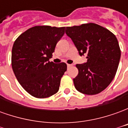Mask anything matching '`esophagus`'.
Masks as SVG:
<instances>
[{"mask_svg":"<svg viewBox=\"0 0 128 128\" xmlns=\"http://www.w3.org/2000/svg\"><path fill=\"white\" fill-rule=\"evenodd\" d=\"M72 66V64H67V66H68V68H69V67H71Z\"/></svg>","mask_w":128,"mask_h":128,"instance_id":"esophagus-1","label":"esophagus"}]
</instances>
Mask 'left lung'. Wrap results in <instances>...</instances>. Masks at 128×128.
Listing matches in <instances>:
<instances>
[{
  "label": "left lung",
  "mask_w": 128,
  "mask_h": 128,
  "mask_svg": "<svg viewBox=\"0 0 128 128\" xmlns=\"http://www.w3.org/2000/svg\"><path fill=\"white\" fill-rule=\"evenodd\" d=\"M80 56L86 53L87 62L76 64L78 75L73 79L75 88L88 95L103 91L113 80L121 58V49L114 34L95 23L66 26Z\"/></svg>",
  "instance_id": "left-lung-1"
}]
</instances>
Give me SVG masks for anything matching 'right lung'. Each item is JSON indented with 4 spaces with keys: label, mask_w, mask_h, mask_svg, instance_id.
Masks as SVG:
<instances>
[{
    "label": "right lung",
    "mask_w": 128,
    "mask_h": 128,
    "mask_svg": "<svg viewBox=\"0 0 128 128\" xmlns=\"http://www.w3.org/2000/svg\"><path fill=\"white\" fill-rule=\"evenodd\" d=\"M65 27L35 26L20 34L14 43L12 66L18 82L29 94L46 98L58 92L66 63L49 62Z\"/></svg>",
    "instance_id": "obj_1"
}]
</instances>
